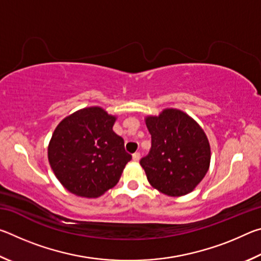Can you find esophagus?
Segmentation results:
<instances>
[{"label":"esophagus","instance_id":"obj_1","mask_svg":"<svg viewBox=\"0 0 261 261\" xmlns=\"http://www.w3.org/2000/svg\"><path fill=\"white\" fill-rule=\"evenodd\" d=\"M139 159H140V153L137 152V153H135V154H132V160H134V161L138 162Z\"/></svg>","mask_w":261,"mask_h":261}]
</instances>
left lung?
<instances>
[{"label": "left lung", "instance_id": "left-lung-1", "mask_svg": "<svg viewBox=\"0 0 261 261\" xmlns=\"http://www.w3.org/2000/svg\"><path fill=\"white\" fill-rule=\"evenodd\" d=\"M152 147L140 165L149 184L171 197L188 194L205 177L211 147L200 125L182 110L168 108L145 118Z\"/></svg>", "mask_w": 261, "mask_h": 261}]
</instances>
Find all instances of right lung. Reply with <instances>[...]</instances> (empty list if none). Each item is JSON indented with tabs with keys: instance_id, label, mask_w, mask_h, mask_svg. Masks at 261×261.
Segmentation results:
<instances>
[{
	"instance_id": "1",
	"label": "right lung",
	"mask_w": 261,
	"mask_h": 261,
	"mask_svg": "<svg viewBox=\"0 0 261 261\" xmlns=\"http://www.w3.org/2000/svg\"><path fill=\"white\" fill-rule=\"evenodd\" d=\"M116 117L100 107L78 110L56 126L48 160L57 179L76 196L96 198L120 180L131 160L113 131Z\"/></svg>"
}]
</instances>
